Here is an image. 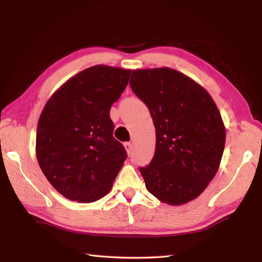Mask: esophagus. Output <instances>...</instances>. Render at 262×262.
I'll list each match as a JSON object with an SVG mask.
<instances>
[{
    "instance_id": "34e87169",
    "label": "esophagus",
    "mask_w": 262,
    "mask_h": 262,
    "mask_svg": "<svg viewBox=\"0 0 262 262\" xmlns=\"http://www.w3.org/2000/svg\"><path fill=\"white\" fill-rule=\"evenodd\" d=\"M124 146H125V148H126V152H127V154H128V155H129V154L132 153L133 144H132V143H129V142H126V143L124 144Z\"/></svg>"
}]
</instances>
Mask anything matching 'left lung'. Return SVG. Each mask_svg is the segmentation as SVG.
Instances as JSON below:
<instances>
[{"instance_id":"obj_1","label":"left lung","mask_w":262,"mask_h":262,"mask_svg":"<svg viewBox=\"0 0 262 262\" xmlns=\"http://www.w3.org/2000/svg\"><path fill=\"white\" fill-rule=\"evenodd\" d=\"M129 83L157 134L152 162L140 169L146 189L171 206L191 202L214 179L223 157L219 108L199 83L170 68L133 70Z\"/></svg>"}]
</instances>
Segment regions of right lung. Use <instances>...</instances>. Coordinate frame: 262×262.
Here are the masks:
<instances>
[{
  "mask_svg": "<svg viewBox=\"0 0 262 262\" xmlns=\"http://www.w3.org/2000/svg\"><path fill=\"white\" fill-rule=\"evenodd\" d=\"M130 70L94 65L54 92L39 117L36 157L47 180L70 200L93 203L107 194L127 154L114 138L110 108Z\"/></svg>",
  "mask_w": 262,
  "mask_h": 262,
  "instance_id": "right-lung-1",
  "label": "right lung"
}]
</instances>
